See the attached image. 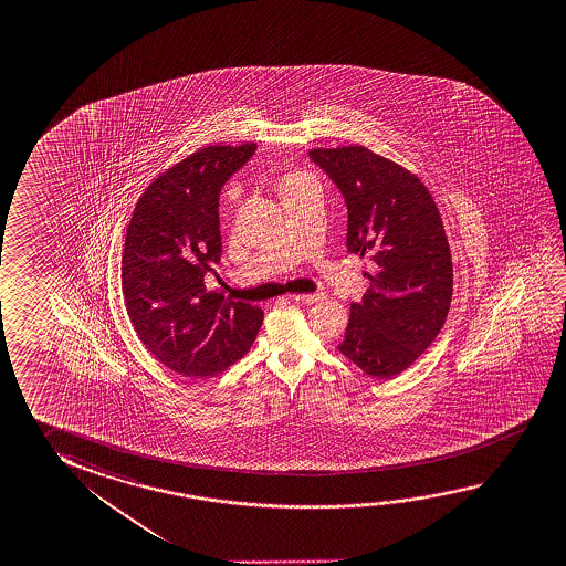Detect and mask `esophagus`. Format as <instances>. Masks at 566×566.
<instances>
[{"label":"esophagus","mask_w":566,"mask_h":566,"mask_svg":"<svg viewBox=\"0 0 566 566\" xmlns=\"http://www.w3.org/2000/svg\"><path fill=\"white\" fill-rule=\"evenodd\" d=\"M294 302H302V304H315V302H322L324 294H294L290 296Z\"/></svg>","instance_id":"esophagus-1"}]
</instances>
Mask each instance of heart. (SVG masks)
I'll use <instances>...</instances> for the list:
<instances>
[{"mask_svg": "<svg viewBox=\"0 0 566 566\" xmlns=\"http://www.w3.org/2000/svg\"><path fill=\"white\" fill-rule=\"evenodd\" d=\"M306 179H310V177H307L306 174H302V171L286 174V176L282 177V181H280V193H284L290 187H296L297 184H302V181H306Z\"/></svg>", "mask_w": 566, "mask_h": 566, "instance_id": "1", "label": "heart"}]
</instances>
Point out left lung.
Wrapping results in <instances>:
<instances>
[{"mask_svg": "<svg viewBox=\"0 0 566 566\" xmlns=\"http://www.w3.org/2000/svg\"><path fill=\"white\" fill-rule=\"evenodd\" d=\"M310 158L345 197L347 252L377 266L337 349L389 379L427 352L450 310L454 269L442 217L418 176L365 146L315 148Z\"/></svg>", "mask_w": 566, "mask_h": 566, "instance_id": "1", "label": "left lung"}]
</instances>
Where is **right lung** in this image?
I'll use <instances>...</instances> for the list:
<instances>
[{
    "instance_id": "right-lung-1",
    "label": "right lung",
    "mask_w": 566,
    "mask_h": 566,
    "mask_svg": "<svg viewBox=\"0 0 566 566\" xmlns=\"http://www.w3.org/2000/svg\"><path fill=\"white\" fill-rule=\"evenodd\" d=\"M254 142L205 146L159 174L134 207L122 251V294L134 332L167 369L203 379L251 349L264 312L207 290L221 259L219 193Z\"/></svg>"
}]
</instances>
